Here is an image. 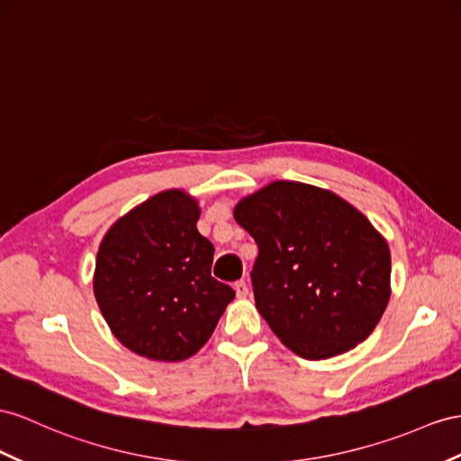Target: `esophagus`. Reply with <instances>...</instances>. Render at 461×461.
<instances>
[{
	"mask_svg": "<svg viewBox=\"0 0 461 461\" xmlns=\"http://www.w3.org/2000/svg\"><path fill=\"white\" fill-rule=\"evenodd\" d=\"M233 288H235V294H238V298H247V294H249V286H247L245 280L235 282Z\"/></svg>",
	"mask_w": 461,
	"mask_h": 461,
	"instance_id": "esophagus-1",
	"label": "esophagus"
}]
</instances>
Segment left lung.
Listing matches in <instances>:
<instances>
[{
  "label": "left lung",
  "instance_id": "8db88e82",
  "mask_svg": "<svg viewBox=\"0 0 461 461\" xmlns=\"http://www.w3.org/2000/svg\"><path fill=\"white\" fill-rule=\"evenodd\" d=\"M233 218L258 247L255 305L282 345L323 360L370 337L392 294V255L360 210L327 188L275 181Z\"/></svg>",
  "mask_w": 461,
  "mask_h": 461
}]
</instances>
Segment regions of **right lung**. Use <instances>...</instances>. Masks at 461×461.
<instances>
[{"label":"right lung","instance_id":"add662e5","mask_svg":"<svg viewBox=\"0 0 461 461\" xmlns=\"http://www.w3.org/2000/svg\"><path fill=\"white\" fill-rule=\"evenodd\" d=\"M198 218V200L169 188L118 218L99 245L95 300L113 335L140 357L191 358L235 298L210 275L214 245Z\"/></svg>","mask_w":461,"mask_h":461}]
</instances>
